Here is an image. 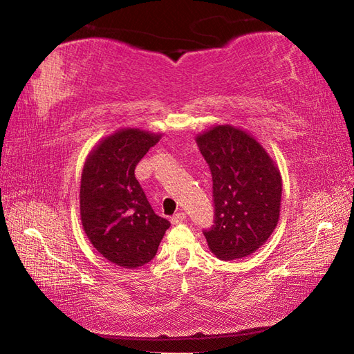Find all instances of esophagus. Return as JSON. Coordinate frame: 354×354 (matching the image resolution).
I'll list each match as a JSON object with an SVG mask.
<instances>
[{
	"instance_id": "34e87169",
	"label": "esophagus",
	"mask_w": 354,
	"mask_h": 354,
	"mask_svg": "<svg viewBox=\"0 0 354 354\" xmlns=\"http://www.w3.org/2000/svg\"><path fill=\"white\" fill-rule=\"evenodd\" d=\"M185 219H187V214L184 212H179V213H175L172 218H170V222H172L174 225H176V223L184 222Z\"/></svg>"
}]
</instances>
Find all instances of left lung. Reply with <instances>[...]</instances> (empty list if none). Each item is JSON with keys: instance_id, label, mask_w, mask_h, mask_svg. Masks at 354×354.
Segmentation results:
<instances>
[{"instance_id": "8db88e82", "label": "left lung", "mask_w": 354, "mask_h": 354, "mask_svg": "<svg viewBox=\"0 0 354 354\" xmlns=\"http://www.w3.org/2000/svg\"><path fill=\"white\" fill-rule=\"evenodd\" d=\"M196 141L213 179L214 225L203 232L210 252L221 260L253 254L279 221L277 163L253 135L232 124H216Z\"/></svg>"}]
</instances>
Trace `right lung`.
Instances as JSON below:
<instances>
[{
    "label": "right lung",
    "instance_id": "add662e5",
    "mask_svg": "<svg viewBox=\"0 0 354 354\" xmlns=\"http://www.w3.org/2000/svg\"><path fill=\"white\" fill-rule=\"evenodd\" d=\"M162 133L124 128L101 140L88 154L79 206L84 231L97 252L120 268L153 260L170 226L154 213L135 178V167Z\"/></svg>",
    "mask_w": 354,
    "mask_h": 354
}]
</instances>
